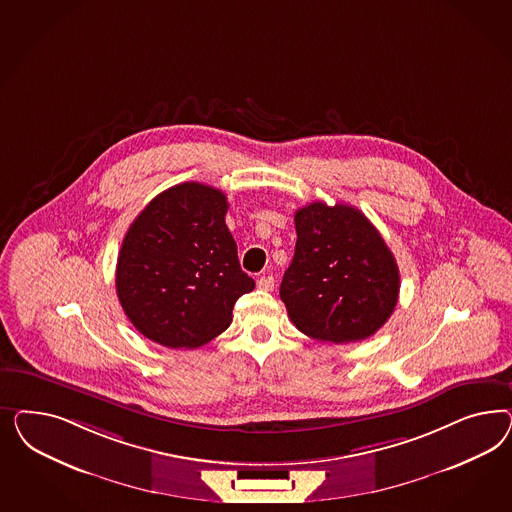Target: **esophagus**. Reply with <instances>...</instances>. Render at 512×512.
I'll return each instance as SVG.
<instances>
[{
  "label": "esophagus",
  "instance_id": "esophagus-1",
  "mask_svg": "<svg viewBox=\"0 0 512 512\" xmlns=\"http://www.w3.org/2000/svg\"><path fill=\"white\" fill-rule=\"evenodd\" d=\"M257 287L261 291H272L274 289V278L272 276H263V278L257 279Z\"/></svg>",
  "mask_w": 512,
  "mask_h": 512
}]
</instances>
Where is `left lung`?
Returning a JSON list of instances; mask_svg holds the SVG:
<instances>
[{
	"mask_svg": "<svg viewBox=\"0 0 512 512\" xmlns=\"http://www.w3.org/2000/svg\"><path fill=\"white\" fill-rule=\"evenodd\" d=\"M296 248L279 296L313 340L373 336L398 304L400 270L383 236L360 210L311 202L296 210Z\"/></svg>",
	"mask_w": 512,
	"mask_h": 512,
	"instance_id": "obj_1",
	"label": "left lung"
}]
</instances>
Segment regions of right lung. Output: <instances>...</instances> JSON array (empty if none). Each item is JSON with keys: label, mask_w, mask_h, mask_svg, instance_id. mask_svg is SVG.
Returning a JSON list of instances; mask_svg holds the SVG:
<instances>
[{"label": "right lung", "mask_w": 512, "mask_h": 512, "mask_svg": "<svg viewBox=\"0 0 512 512\" xmlns=\"http://www.w3.org/2000/svg\"><path fill=\"white\" fill-rule=\"evenodd\" d=\"M225 193L184 182L159 193L135 217L116 264V293L142 336L195 349L233 321L234 302L253 291L225 214Z\"/></svg>", "instance_id": "add662e5"}]
</instances>
